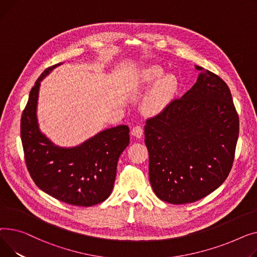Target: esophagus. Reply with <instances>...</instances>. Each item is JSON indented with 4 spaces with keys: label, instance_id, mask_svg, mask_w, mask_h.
Listing matches in <instances>:
<instances>
[{
    "label": "esophagus",
    "instance_id": "obj_1",
    "mask_svg": "<svg viewBox=\"0 0 257 257\" xmlns=\"http://www.w3.org/2000/svg\"><path fill=\"white\" fill-rule=\"evenodd\" d=\"M132 134H133V136H135L136 138H141L143 135V128L140 125H136L133 127Z\"/></svg>",
    "mask_w": 257,
    "mask_h": 257
}]
</instances>
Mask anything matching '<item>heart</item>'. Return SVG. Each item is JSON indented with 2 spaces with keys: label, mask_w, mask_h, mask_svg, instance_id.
Segmentation results:
<instances>
[{
  "label": "heart",
  "mask_w": 257,
  "mask_h": 257,
  "mask_svg": "<svg viewBox=\"0 0 257 257\" xmlns=\"http://www.w3.org/2000/svg\"><path fill=\"white\" fill-rule=\"evenodd\" d=\"M163 74L164 70L160 66L152 65L141 69L136 75V84L138 87H149L156 83L143 102V109L149 114L159 113L167 107L178 89L176 77L173 74Z\"/></svg>",
  "instance_id": "b5f03b06"
}]
</instances>
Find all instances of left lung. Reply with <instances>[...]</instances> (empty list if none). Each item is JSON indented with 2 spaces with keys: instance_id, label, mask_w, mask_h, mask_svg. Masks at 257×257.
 <instances>
[{
  "instance_id": "8db88e82",
  "label": "left lung",
  "mask_w": 257,
  "mask_h": 257,
  "mask_svg": "<svg viewBox=\"0 0 257 257\" xmlns=\"http://www.w3.org/2000/svg\"><path fill=\"white\" fill-rule=\"evenodd\" d=\"M238 132L227 84L203 70L183 97L146 120L149 180L156 195L166 202L186 204L218 189L232 168Z\"/></svg>"
}]
</instances>
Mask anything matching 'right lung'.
<instances>
[{
  "label": "right lung",
  "mask_w": 257,
  "mask_h": 257,
  "mask_svg": "<svg viewBox=\"0 0 257 257\" xmlns=\"http://www.w3.org/2000/svg\"><path fill=\"white\" fill-rule=\"evenodd\" d=\"M57 65L37 79L22 114L26 166L36 186L52 197L71 205L92 206L112 193L118 159L130 143V128L119 125L104 130L72 148L54 145L39 131L36 107L40 81Z\"/></svg>",
  "instance_id": "add662e5"
}]
</instances>
